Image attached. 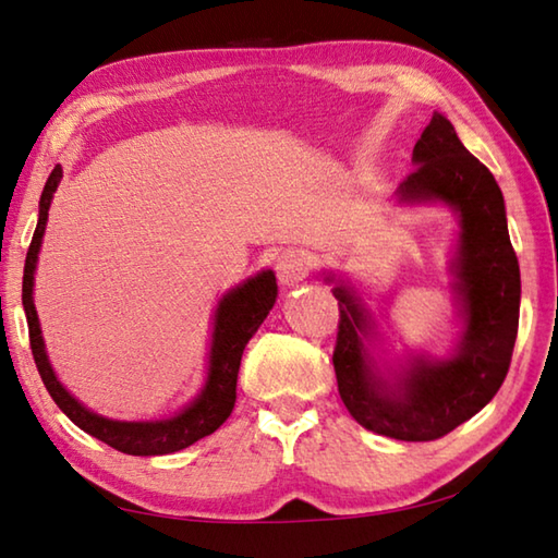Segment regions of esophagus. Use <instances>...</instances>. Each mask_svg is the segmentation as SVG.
Instances as JSON below:
<instances>
[{"label":"esophagus","mask_w":558,"mask_h":558,"mask_svg":"<svg viewBox=\"0 0 558 558\" xmlns=\"http://www.w3.org/2000/svg\"><path fill=\"white\" fill-rule=\"evenodd\" d=\"M276 272H278V280L286 288L298 286L300 280L307 278L310 256H307L305 251H298V248L282 251L280 256H278V260H276Z\"/></svg>","instance_id":"obj_1"}]
</instances>
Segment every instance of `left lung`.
Returning <instances> with one entry per match:
<instances>
[{"instance_id":"8db88e82","label":"left lung","mask_w":558,"mask_h":558,"mask_svg":"<svg viewBox=\"0 0 558 558\" xmlns=\"http://www.w3.org/2000/svg\"><path fill=\"white\" fill-rule=\"evenodd\" d=\"M412 163L417 168L395 199L444 205L459 219L449 270L461 333L449 356H380L378 324L356 288L333 272L324 280L333 282L339 300L333 371L351 417L383 437L432 441L481 412L508 376L520 324V263L498 182L439 111L414 144Z\"/></svg>"}]
</instances>
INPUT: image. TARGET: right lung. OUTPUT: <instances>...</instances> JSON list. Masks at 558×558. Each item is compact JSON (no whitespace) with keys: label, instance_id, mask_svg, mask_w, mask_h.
<instances>
[{"label":"right lung","instance_id":"right-lung-1","mask_svg":"<svg viewBox=\"0 0 558 558\" xmlns=\"http://www.w3.org/2000/svg\"><path fill=\"white\" fill-rule=\"evenodd\" d=\"M63 178V168L56 166L53 173L48 175L46 187L40 192L38 202V225L34 231L32 246L26 253L24 266V288H22V302L28 322V339H32V353L36 361V368L40 373L46 390L50 398L63 410L70 420H73L80 429L87 432L89 437L109 444L111 449L131 456H163L175 453L180 449L190 447V444L199 441L202 437H209L217 432L221 424L234 410L236 402V378L244 349L253 333L258 331L263 319L276 305L278 298V282L276 272L260 270L256 276L239 282L236 288L221 295L215 310V319H211V341H209V361H207V376L202 383L199 392L192 398L173 417L163 420H146V422H121L109 420L87 410L83 402L75 400V395L65 390V385L58 380L53 366H50L44 333H40L38 314L34 305V276L40 244H44L48 209L53 202L56 190Z\"/></svg>","mask_w":558,"mask_h":558}]
</instances>
